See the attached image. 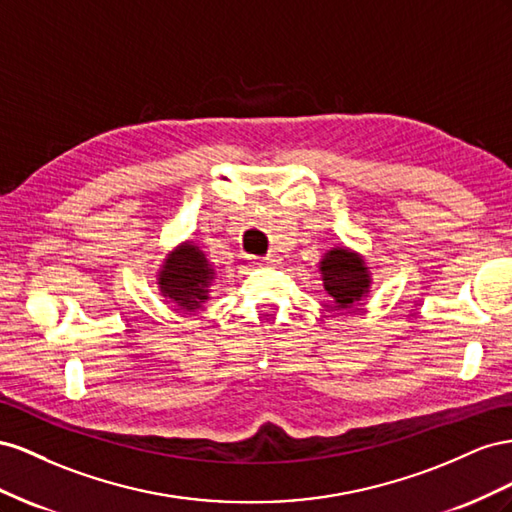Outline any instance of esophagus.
I'll list each match as a JSON object with an SVG mask.
<instances>
[{
  "label": "esophagus",
  "mask_w": 512,
  "mask_h": 512,
  "mask_svg": "<svg viewBox=\"0 0 512 512\" xmlns=\"http://www.w3.org/2000/svg\"><path fill=\"white\" fill-rule=\"evenodd\" d=\"M279 261H281V257H279V255H268V257H264V259H259V261H255V266H264V268H272V266H279Z\"/></svg>",
  "instance_id": "1"
}]
</instances>
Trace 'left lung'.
<instances>
[{
  "label": "left lung",
  "mask_w": 512,
  "mask_h": 512,
  "mask_svg": "<svg viewBox=\"0 0 512 512\" xmlns=\"http://www.w3.org/2000/svg\"><path fill=\"white\" fill-rule=\"evenodd\" d=\"M319 276L324 291L337 311L354 309L371 294L373 274L362 253L345 244L332 246L319 259Z\"/></svg>",
  "instance_id": "1"
}]
</instances>
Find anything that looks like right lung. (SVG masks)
I'll list each match as a JSON object with an SVG mask.
<instances>
[{"label": "right lung", "mask_w": 512, "mask_h": 512, "mask_svg": "<svg viewBox=\"0 0 512 512\" xmlns=\"http://www.w3.org/2000/svg\"><path fill=\"white\" fill-rule=\"evenodd\" d=\"M214 281L216 270L212 261L191 240L173 246L156 270L160 296L184 313H195L210 300Z\"/></svg>", "instance_id": "obj_1"}]
</instances>
